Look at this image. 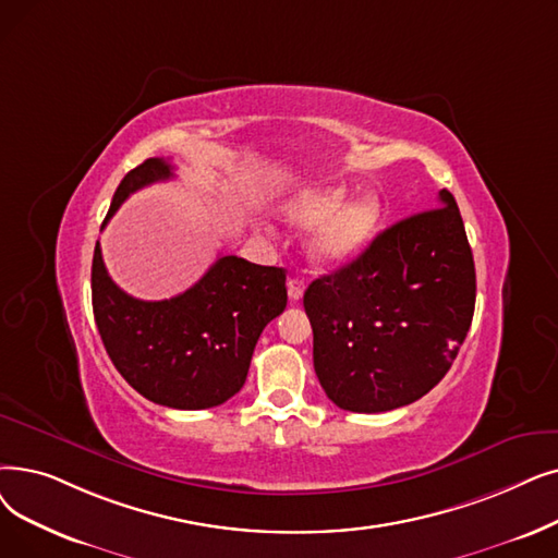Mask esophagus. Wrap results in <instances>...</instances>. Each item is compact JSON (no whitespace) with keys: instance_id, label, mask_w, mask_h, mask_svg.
Instances as JSON below:
<instances>
[{"instance_id":"obj_1","label":"esophagus","mask_w":558,"mask_h":558,"mask_svg":"<svg viewBox=\"0 0 558 558\" xmlns=\"http://www.w3.org/2000/svg\"><path fill=\"white\" fill-rule=\"evenodd\" d=\"M303 289H305V282H303V278H299V276L289 278V280H287V292H289V301H292V303H299V301L303 299Z\"/></svg>"}]
</instances>
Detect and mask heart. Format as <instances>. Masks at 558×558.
I'll return each instance as SVG.
<instances>
[{
	"mask_svg": "<svg viewBox=\"0 0 558 558\" xmlns=\"http://www.w3.org/2000/svg\"><path fill=\"white\" fill-rule=\"evenodd\" d=\"M280 219L292 230L314 229L310 255L326 269H339L365 253L378 234L383 207L374 193H357L347 201L339 186H310L280 207Z\"/></svg>",
	"mask_w": 558,
	"mask_h": 558,
	"instance_id": "b5f03b06",
	"label": "heart"
}]
</instances>
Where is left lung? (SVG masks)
<instances>
[{"mask_svg": "<svg viewBox=\"0 0 558 558\" xmlns=\"http://www.w3.org/2000/svg\"><path fill=\"white\" fill-rule=\"evenodd\" d=\"M438 205L383 230L357 259L305 289L314 372L337 408L387 413L422 399L465 342L474 257L447 189Z\"/></svg>", "mask_w": 558, "mask_h": 558, "instance_id": "8db88e82", "label": "left lung"}]
</instances>
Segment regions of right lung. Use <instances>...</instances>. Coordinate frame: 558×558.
<instances>
[{"instance_id":"right-lung-1","label":"right lung","mask_w":558,"mask_h":558,"mask_svg":"<svg viewBox=\"0 0 558 558\" xmlns=\"http://www.w3.org/2000/svg\"><path fill=\"white\" fill-rule=\"evenodd\" d=\"M171 178V161L145 159L118 184L102 228L134 191ZM90 292L113 367L145 399L178 410L214 408L234 397L246 383L262 330L287 307L284 269L236 255L216 259L184 294L134 299L109 278L100 241Z\"/></svg>"}]
</instances>
